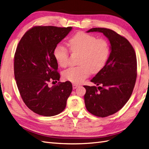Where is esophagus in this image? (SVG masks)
Segmentation results:
<instances>
[{
    "label": "esophagus",
    "mask_w": 149,
    "mask_h": 149,
    "mask_svg": "<svg viewBox=\"0 0 149 149\" xmlns=\"http://www.w3.org/2000/svg\"><path fill=\"white\" fill-rule=\"evenodd\" d=\"M78 87V84H73V88L74 89H76Z\"/></svg>",
    "instance_id": "34e87169"
}]
</instances>
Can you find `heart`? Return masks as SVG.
I'll list each match as a JSON object with an SVG mask.
<instances>
[{"instance_id":"heart-1","label":"heart","mask_w":149,"mask_h":149,"mask_svg":"<svg viewBox=\"0 0 149 149\" xmlns=\"http://www.w3.org/2000/svg\"><path fill=\"white\" fill-rule=\"evenodd\" d=\"M73 53H81L77 67H71L64 71L63 76L74 83H80L89 74L97 73L106 65L110 55V47L107 40L97 38L95 36L78 32L68 41ZM53 55L58 63L66 67L70 63L69 51L61 43L58 44L53 51Z\"/></svg>"}]
</instances>
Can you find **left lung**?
Listing matches in <instances>:
<instances>
[{
    "mask_svg": "<svg viewBox=\"0 0 149 149\" xmlns=\"http://www.w3.org/2000/svg\"><path fill=\"white\" fill-rule=\"evenodd\" d=\"M101 32L109 40L111 53L104 67L91 81L100 86H84V102L92 114L104 118L119 111L128 101L137 78V58L125 38L114 31L93 28L87 32Z\"/></svg>",
    "mask_w": 149,
    "mask_h": 149,
    "instance_id": "obj_1",
    "label": "left lung"
}]
</instances>
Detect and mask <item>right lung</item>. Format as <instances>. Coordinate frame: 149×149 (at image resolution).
<instances>
[{"label": "right lung", "mask_w": 149, "mask_h": 149, "mask_svg": "<svg viewBox=\"0 0 149 149\" xmlns=\"http://www.w3.org/2000/svg\"><path fill=\"white\" fill-rule=\"evenodd\" d=\"M71 30V26H34L18 44L14 56L15 78L24 103L36 114L53 116L65 109L73 89L71 83L67 81L52 87L48 83L60 80L53 51Z\"/></svg>", "instance_id": "add662e5"}]
</instances>
